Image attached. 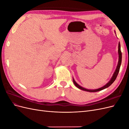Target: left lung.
I'll return each instance as SVG.
<instances>
[{
	"label": "left lung",
	"instance_id": "8db88e82",
	"mask_svg": "<svg viewBox=\"0 0 129 129\" xmlns=\"http://www.w3.org/2000/svg\"><path fill=\"white\" fill-rule=\"evenodd\" d=\"M118 62L117 66L116 69L115 70V71L114 74H113L112 77L111 78L110 80L106 84L104 85V86H103L102 87H101V88H100L99 89H88L84 88H83L82 87H81V85H80L79 84H78L76 82V81H75V80H74V78H73L74 84H75V85L77 88H78L81 89V90H83V91H88V92H92L99 91L102 90H103V89H104L105 88L109 87L115 81L117 76V75H118V74L119 73L120 67V65H121V63H122V52H121V50H120V42H119L118 43Z\"/></svg>",
	"mask_w": 129,
	"mask_h": 129
}]
</instances>
